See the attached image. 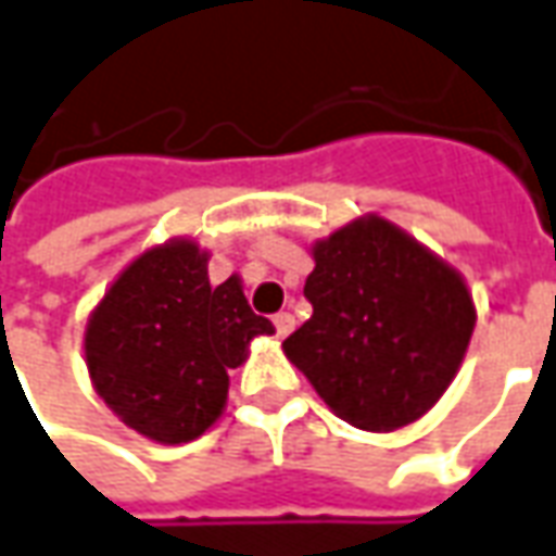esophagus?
<instances>
[{
	"mask_svg": "<svg viewBox=\"0 0 556 556\" xmlns=\"http://www.w3.org/2000/svg\"><path fill=\"white\" fill-rule=\"evenodd\" d=\"M274 325H277L279 337H289V333L294 331V316H291V313H277V316H274Z\"/></svg>",
	"mask_w": 556,
	"mask_h": 556,
	"instance_id": "34e87169",
	"label": "esophagus"
}]
</instances>
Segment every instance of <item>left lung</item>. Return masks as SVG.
Instances as JSON below:
<instances>
[{"instance_id": "1", "label": "left lung", "mask_w": 556, "mask_h": 556, "mask_svg": "<svg viewBox=\"0 0 556 556\" xmlns=\"http://www.w3.org/2000/svg\"><path fill=\"white\" fill-rule=\"evenodd\" d=\"M309 255L313 316L282 343L286 358L352 427L388 433L418 421L467 355V279L379 213L309 243Z\"/></svg>"}]
</instances>
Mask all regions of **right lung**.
<instances>
[{"label":"right lung","mask_w":556,"mask_h":556,"mask_svg":"<svg viewBox=\"0 0 556 556\" xmlns=\"http://www.w3.org/2000/svg\"><path fill=\"white\" fill-rule=\"evenodd\" d=\"M211 252L170 238L131 258L92 306L84 361L108 409L162 445L207 433L228 403V370L274 325L255 316L235 274L207 277Z\"/></svg>","instance_id":"right-lung-1"}]
</instances>
